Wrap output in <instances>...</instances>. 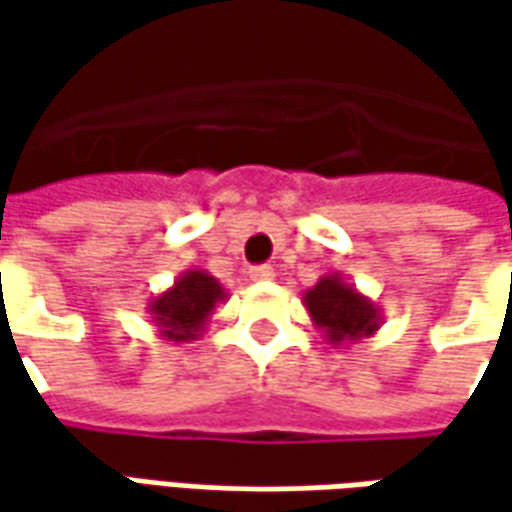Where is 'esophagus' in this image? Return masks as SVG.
<instances>
[{"label":"esophagus","instance_id":"34e87169","mask_svg":"<svg viewBox=\"0 0 512 512\" xmlns=\"http://www.w3.org/2000/svg\"><path fill=\"white\" fill-rule=\"evenodd\" d=\"M273 276H276V273H273V267H267V265L253 267V270H250V279H253V282H270Z\"/></svg>","mask_w":512,"mask_h":512}]
</instances>
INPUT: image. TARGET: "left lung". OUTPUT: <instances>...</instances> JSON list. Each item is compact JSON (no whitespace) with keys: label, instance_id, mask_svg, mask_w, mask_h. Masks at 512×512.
Masks as SVG:
<instances>
[{"label":"left lung","instance_id":"8db88e82","mask_svg":"<svg viewBox=\"0 0 512 512\" xmlns=\"http://www.w3.org/2000/svg\"><path fill=\"white\" fill-rule=\"evenodd\" d=\"M305 307L310 322L325 333L327 344H356L370 339L382 327V310L362 290L344 282L342 273H327L305 290Z\"/></svg>","mask_w":512,"mask_h":512}]
</instances>
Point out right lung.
Listing matches in <instances>:
<instances>
[{"label":"right lung","instance_id":"right-lung-1","mask_svg":"<svg viewBox=\"0 0 512 512\" xmlns=\"http://www.w3.org/2000/svg\"><path fill=\"white\" fill-rule=\"evenodd\" d=\"M227 299L225 287L207 270H185L173 285L148 299L150 325L165 342H196L210 325L216 307Z\"/></svg>","mask_w":512,"mask_h":512}]
</instances>
